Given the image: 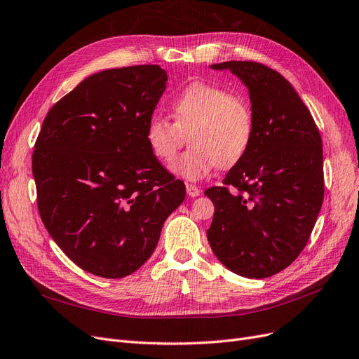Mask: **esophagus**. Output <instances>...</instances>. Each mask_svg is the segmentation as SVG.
I'll use <instances>...</instances> for the list:
<instances>
[{
	"mask_svg": "<svg viewBox=\"0 0 359 359\" xmlns=\"http://www.w3.org/2000/svg\"><path fill=\"white\" fill-rule=\"evenodd\" d=\"M187 192H188V195L189 196H198L200 195V188L198 187H195V184H191V183H188L187 184Z\"/></svg>",
	"mask_w": 359,
	"mask_h": 359,
	"instance_id": "1",
	"label": "esophagus"
}]
</instances>
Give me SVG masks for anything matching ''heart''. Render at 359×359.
I'll return each mask as SVG.
<instances>
[{"label": "heart", "mask_w": 359, "mask_h": 359, "mask_svg": "<svg viewBox=\"0 0 359 359\" xmlns=\"http://www.w3.org/2000/svg\"><path fill=\"white\" fill-rule=\"evenodd\" d=\"M172 122L152 116L144 128L150 154L164 164L175 161L188 134L191 147L171 170L187 180H201L221 165L233 167L248 154L255 137L250 102L209 82H191L170 101Z\"/></svg>", "instance_id": "b5f03b06"}]
</instances>
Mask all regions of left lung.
<instances>
[{
	"instance_id": "left-lung-1",
	"label": "left lung",
	"mask_w": 359,
	"mask_h": 359,
	"mask_svg": "<svg viewBox=\"0 0 359 359\" xmlns=\"http://www.w3.org/2000/svg\"><path fill=\"white\" fill-rule=\"evenodd\" d=\"M249 89L255 137L224 187L204 194L215 204L207 238L228 270L264 279L291 265L307 245L323 201L322 138L287 80L253 61L213 64Z\"/></svg>"
}]
</instances>
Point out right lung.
<instances>
[{"label": "right lung", "instance_id": "right-lung-1", "mask_svg": "<svg viewBox=\"0 0 359 359\" xmlns=\"http://www.w3.org/2000/svg\"><path fill=\"white\" fill-rule=\"evenodd\" d=\"M159 65L95 73L44 118L32 154L41 221L80 269L130 276L152 255L184 184L150 154L144 128L164 94Z\"/></svg>", "mask_w": 359, "mask_h": 359}]
</instances>
